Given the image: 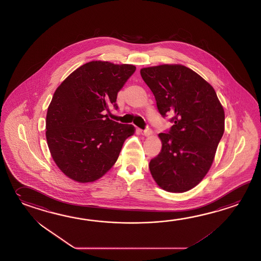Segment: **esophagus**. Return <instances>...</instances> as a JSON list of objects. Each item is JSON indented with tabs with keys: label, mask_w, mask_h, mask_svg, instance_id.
<instances>
[{
	"label": "esophagus",
	"mask_w": 261,
	"mask_h": 261,
	"mask_svg": "<svg viewBox=\"0 0 261 261\" xmlns=\"http://www.w3.org/2000/svg\"><path fill=\"white\" fill-rule=\"evenodd\" d=\"M141 133L144 135V136H150L152 134V130L151 128H145V129H141Z\"/></svg>",
	"instance_id": "obj_1"
}]
</instances>
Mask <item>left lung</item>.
Wrapping results in <instances>:
<instances>
[{
  "label": "left lung",
  "instance_id": "1",
  "mask_svg": "<svg viewBox=\"0 0 261 261\" xmlns=\"http://www.w3.org/2000/svg\"><path fill=\"white\" fill-rule=\"evenodd\" d=\"M160 115L173 123L159 133L160 153L149 169L155 182L170 193H184L203 179L224 133L225 115L217 93L197 73L181 65L141 69Z\"/></svg>",
  "mask_w": 261,
  "mask_h": 261
}]
</instances>
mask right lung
Instances as JSON below:
<instances>
[{
	"mask_svg": "<svg viewBox=\"0 0 261 261\" xmlns=\"http://www.w3.org/2000/svg\"><path fill=\"white\" fill-rule=\"evenodd\" d=\"M136 70L133 65L92 61L82 65L54 93L46 116L51 158L68 178L92 182L116 163L133 125L108 118L118 92Z\"/></svg>",
	"mask_w": 261,
	"mask_h": 261,
	"instance_id": "1",
	"label": "right lung"
}]
</instances>
